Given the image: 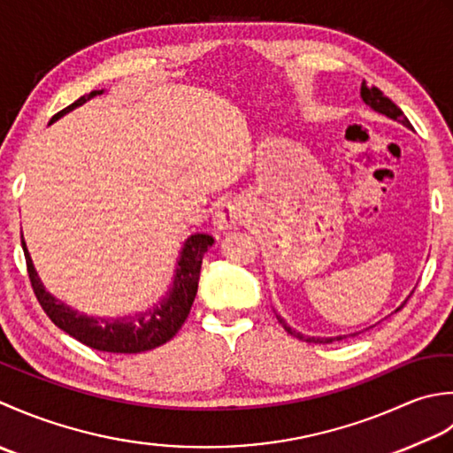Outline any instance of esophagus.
<instances>
[{"label":"esophagus","instance_id":"obj_1","mask_svg":"<svg viewBox=\"0 0 453 453\" xmlns=\"http://www.w3.org/2000/svg\"><path fill=\"white\" fill-rule=\"evenodd\" d=\"M246 215L244 205L238 199H225L223 203H219V207L215 211L213 223L220 230H228L234 228L236 225L242 223V219Z\"/></svg>","mask_w":453,"mask_h":453}]
</instances>
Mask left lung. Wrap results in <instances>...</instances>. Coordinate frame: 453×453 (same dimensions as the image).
Returning <instances> with one entry per match:
<instances>
[{
  "instance_id": "obj_1",
  "label": "left lung",
  "mask_w": 453,
  "mask_h": 453,
  "mask_svg": "<svg viewBox=\"0 0 453 453\" xmlns=\"http://www.w3.org/2000/svg\"><path fill=\"white\" fill-rule=\"evenodd\" d=\"M359 96H362V99H364V104L365 105H369L372 107L373 111H377V113H381V115H385V117H389V119H393V121H396V123H401V125H404L407 128H411V123H409V119L404 117V113L403 111L396 107L393 101L389 99V97H385L383 96V91L381 89H377V88H369L367 86V81L364 80L362 81V89H359ZM407 303V301H404ZM404 303H401V307H396L395 309V312H399L403 307H404ZM278 320H280V325L289 332L291 336H295V338H299V340H304V342H312V344H330V342H336V340H344V338H348V336H356V334H359V332H364V330H359V332H352V334H340V336H304V334H301V332H297V330H293L288 322H285L280 315H278ZM381 322V320H380ZM380 322H375V325H380ZM373 325V326H375ZM373 326H369V328H373ZM369 328H365V330H369Z\"/></svg>"
}]
</instances>
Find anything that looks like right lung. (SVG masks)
<instances>
[{"instance_id":"1","label":"right lung","mask_w":453,"mask_h":453,"mask_svg":"<svg viewBox=\"0 0 453 453\" xmlns=\"http://www.w3.org/2000/svg\"><path fill=\"white\" fill-rule=\"evenodd\" d=\"M101 94H104V89H94L91 94L81 96L72 105L54 115L49 125ZM213 242L215 238L209 234H191L180 250L170 289L152 307L125 317H91L54 297V295L44 289L39 273L35 270L31 254L27 250L25 240H21V246L33 291L54 325L72 338L80 340L81 344L99 349V352L141 354L168 342V340L175 336V332L181 328L183 322H186L197 295L203 254L207 252L209 246H213Z\"/></svg>"}]
</instances>
